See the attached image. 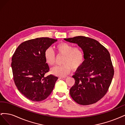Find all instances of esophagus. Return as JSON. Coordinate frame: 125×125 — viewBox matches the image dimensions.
Returning a JSON list of instances; mask_svg holds the SVG:
<instances>
[{
  "mask_svg": "<svg viewBox=\"0 0 125 125\" xmlns=\"http://www.w3.org/2000/svg\"><path fill=\"white\" fill-rule=\"evenodd\" d=\"M60 78L62 79H63V80H66V79H67L68 78V77H60Z\"/></svg>",
  "mask_w": 125,
  "mask_h": 125,
  "instance_id": "obj_1",
  "label": "esophagus"
}]
</instances>
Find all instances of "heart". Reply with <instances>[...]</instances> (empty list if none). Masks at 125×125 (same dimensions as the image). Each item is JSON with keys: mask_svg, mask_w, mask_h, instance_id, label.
I'll list each match as a JSON object with an SVG mask.
<instances>
[{"mask_svg": "<svg viewBox=\"0 0 125 125\" xmlns=\"http://www.w3.org/2000/svg\"><path fill=\"white\" fill-rule=\"evenodd\" d=\"M55 48L58 55L63 56V65L52 68L51 73L53 74L64 77L70 73L71 69L76 70L83 64L84 54L80 47H74L73 45L68 43L61 42L57 45ZM44 57L48 65L54 66L56 63V55L52 48L49 47L45 50Z\"/></svg>", "mask_w": 125, "mask_h": 125, "instance_id": "1", "label": "heart"}]
</instances>
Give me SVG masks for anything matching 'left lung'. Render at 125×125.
I'll return each instance as SVG.
<instances>
[{"instance_id":"8db88e82","label":"left lung","mask_w":125,"mask_h":125,"mask_svg":"<svg viewBox=\"0 0 125 125\" xmlns=\"http://www.w3.org/2000/svg\"><path fill=\"white\" fill-rule=\"evenodd\" d=\"M76 43L84 54V62L73 77L74 84L70 90L73 99L79 104L95 103L107 93L114 76L110 54L95 40L82 36L65 39Z\"/></svg>"}]
</instances>
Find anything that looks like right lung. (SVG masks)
<instances>
[{"mask_svg": "<svg viewBox=\"0 0 125 125\" xmlns=\"http://www.w3.org/2000/svg\"><path fill=\"white\" fill-rule=\"evenodd\" d=\"M57 41L49 37L26 41L16 49L12 57L13 80L18 90L30 100L42 101L50 95L58 77L45 73L50 67L45 50Z\"/></svg>", "mask_w": 125, "mask_h": 125, "instance_id": "obj_1", "label": "right lung"}]
</instances>
